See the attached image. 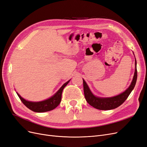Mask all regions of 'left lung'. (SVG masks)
Listing matches in <instances>:
<instances>
[{"mask_svg":"<svg viewBox=\"0 0 147 147\" xmlns=\"http://www.w3.org/2000/svg\"><path fill=\"white\" fill-rule=\"evenodd\" d=\"M136 65V60L135 59V72L131 85L123 93L115 97H109V98H101V97H96L92 94L87 84L83 79L84 96L86 102L91 106L100 110H113L121 105L128 98L131 92L134 89L138 77Z\"/></svg>","mask_w":147,"mask_h":147,"instance_id":"obj_1","label":"left lung"}]
</instances>
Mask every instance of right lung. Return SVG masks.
<instances>
[{"mask_svg":"<svg viewBox=\"0 0 147 147\" xmlns=\"http://www.w3.org/2000/svg\"><path fill=\"white\" fill-rule=\"evenodd\" d=\"M69 82V80H68L66 83H65L62 86V87L58 90L57 93L53 96H52L51 98L44 101L38 102H30V101L25 100L18 93L17 94L20 98V100L22 102L23 104L27 108H29L30 110L33 111L34 112H37V113L46 112V111L54 110V108H56L59 105L62 99V91L65 86H66V85L68 84Z\"/></svg>","mask_w":147,"mask_h":147,"instance_id":"obj_1","label":"right lung"}]
</instances>
